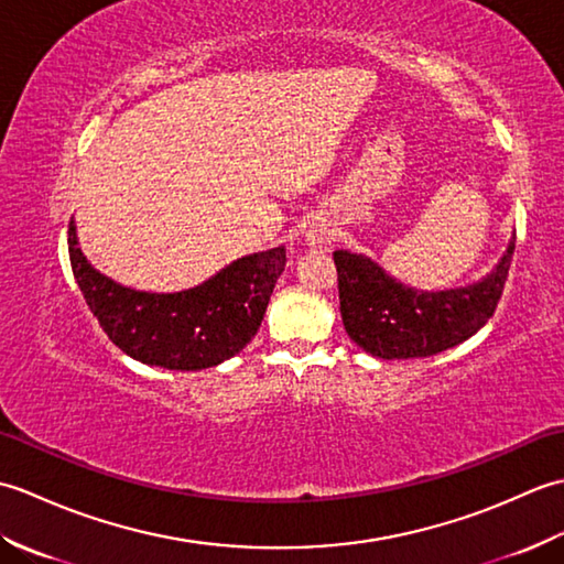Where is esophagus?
Wrapping results in <instances>:
<instances>
[{
  "label": "esophagus",
  "mask_w": 564,
  "mask_h": 564,
  "mask_svg": "<svg viewBox=\"0 0 564 564\" xmlns=\"http://www.w3.org/2000/svg\"><path fill=\"white\" fill-rule=\"evenodd\" d=\"M332 239H334V232L329 230L327 225H313V230L307 232V242H310V247H329L332 245Z\"/></svg>",
  "instance_id": "esophagus-1"
}]
</instances>
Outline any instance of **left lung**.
<instances>
[{
  "instance_id": "1",
  "label": "left lung",
  "mask_w": 564,
  "mask_h": 564,
  "mask_svg": "<svg viewBox=\"0 0 564 564\" xmlns=\"http://www.w3.org/2000/svg\"><path fill=\"white\" fill-rule=\"evenodd\" d=\"M517 235L480 283L451 291H414L394 281L376 261L334 251L344 329L370 356L422 358L470 339L495 315L511 267Z\"/></svg>"
}]
</instances>
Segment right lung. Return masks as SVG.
Returning a JSON list of instances; mask_svg holds the SVG:
<instances>
[{"label":"right lung","mask_w":564,"mask_h":564,"mask_svg":"<svg viewBox=\"0 0 564 564\" xmlns=\"http://www.w3.org/2000/svg\"><path fill=\"white\" fill-rule=\"evenodd\" d=\"M67 245L79 291L109 339L135 361L170 370L213 368L242 351L285 269V247H273L232 261L196 289L148 293L94 269L82 254L75 223Z\"/></svg>","instance_id":"right-lung-1"}]
</instances>
